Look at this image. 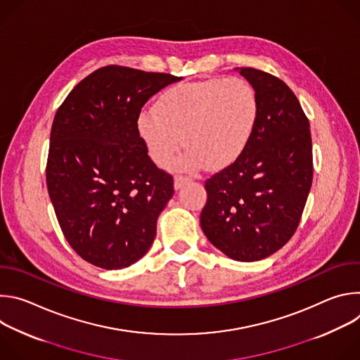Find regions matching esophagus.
Listing matches in <instances>:
<instances>
[{
	"mask_svg": "<svg viewBox=\"0 0 360 360\" xmlns=\"http://www.w3.org/2000/svg\"><path fill=\"white\" fill-rule=\"evenodd\" d=\"M191 182V179L189 178H186V176H175V179H174V188L178 191V189H181V188H184L186 184H189Z\"/></svg>",
	"mask_w": 360,
	"mask_h": 360,
	"instance_id": "obj_1",
	"label": "esophagus"
}]
</instances>
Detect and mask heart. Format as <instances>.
<instances>
[{
	"instance_id": "b5f03b06",
	"label": "heart",
	"mask_w": 360,
	"mask_h": 360,
	"mask_svg": "<svg viewBox=\"0 0 360 360\" xmlns=\"http://www.w3.org/2000/svg\"><path fill=\"white\" fill-rule=\"evenodd\" d=\"M259 120V98L236 77L176 84L138 117V132L152 161L169 165L182 143L184 169L221 171L246 150Z\"/></svg>"
}]
</instances>
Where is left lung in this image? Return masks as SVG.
I'll list each match as a JSON object with an SVG mask.
<instances>
[{
	"mask_svg": "<svg viewBox=\"0 0 360 360\" xmlns=\"http://www.w3.org/2000/svg\"><path fill=\"white\" fill-rule=\"evenodd\" d=\"M259 98V120L243 155L205 182L200 228L239 262L279 250L295 233L314 176L312 138L296 95L279 78L235 68Z\"/></svg>",
	"mask_w": 360,
	"mask_h": 360,
	"instance_id": "obj_1",
	"label": "left lung"
}]
</instances>
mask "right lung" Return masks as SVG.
<instances>
[{
  "label": "right lung",
  "instance_id": "right-lung-1",
  "mask_svg": "<svg viewBox=\"0 0 360 360\" xmlns=\"http://www.w3.org/2000/svg\"><path fill=\"white\" fill-rule=\"evenodd\" d=\"M181 79L104 67L84 78L56 114L48 193L68 243L98 268H128L155 239L174 179L149 158L136 122L152 95Z\"/></svg>",
  "mask_w": 360,
  "mask_h": 360
}]
</instances>
